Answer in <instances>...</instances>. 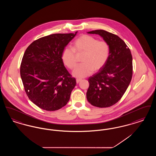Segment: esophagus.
I'll use <instances>...</instances> for the list:
<instances>
[{
    "label": "esophagus",
    "mask_w": 156,
    "mask_h": 156,
    "mask_svg": "<svg viewBox=\"0 0 156 156\" xmlns=\"http://www.w3.org/2000/svg\"><path fill=\"white\" fill-rule=\"evenodd\" d=\"M81 81V80H80V79H77L76 80V83H78L80 82Z\"/></svg>",
    "instance_id": "esophagus-1"
}]
</instances>
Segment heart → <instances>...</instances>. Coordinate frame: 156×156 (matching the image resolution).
<instances>
[{
	"instance_id": "heart-1",
	"label": "heart",
	"mask_w": 156,
	"mask_h": 156,
	"mask_svg": "<svg viewBox=\"0 0 156 156\" xmlns=\"http://www.w3.org/2000/svg\"><path fill=\"white\" fill-rule=\"evenodd\" d=\"M109 45L104 40H98L95 37L82 34L73 44V48L66 47L62 52L61 59L69 69H73L76 65V54H83L82 64L78 66L73 73V76L82 78L98 71L105 66L109 56Z\"/></svg>"
}]
</instances>
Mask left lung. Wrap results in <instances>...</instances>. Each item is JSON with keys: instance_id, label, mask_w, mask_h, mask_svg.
I'll return each instance as SVG.
<instances>
[{"instance_id": "obj_1", "label": "left lung", "mask_w": 156, "mask_h": 156, "mask_svg": "<svg viewBox=\"0 0 156 156\" xmlns=\"http://www.w3.org/2000/svg\"><path fill=\"white\" fill-rule=\"evenodd\" d=\"M103 37L109 45L108 59L99 72L88 78V101L98 108H107L123 97L132 80V55L129 48L119 36L104 30L88 32Z\"/></svg>"}]
</instances>
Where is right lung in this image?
Here are the masks:
<instances>
[{
	"label": "right lung",
	"mask_w": 156,
	"mask_h": 156,
	"mask_svg": "<svg viewBox=\"0 0 156 156\" xmlns=\"http://www.w3.org/2000/svg\"><path fill=\"white\" fill-rule=\"evenodd\" d=\"M76 33L40 38L24 52L20 65L24 90L30 101L42 109L58 110L69 100L76 80L64 67L61 55Z\"/></svg>",
	"instance_id": "right-lung-1"
}]
</instances>
